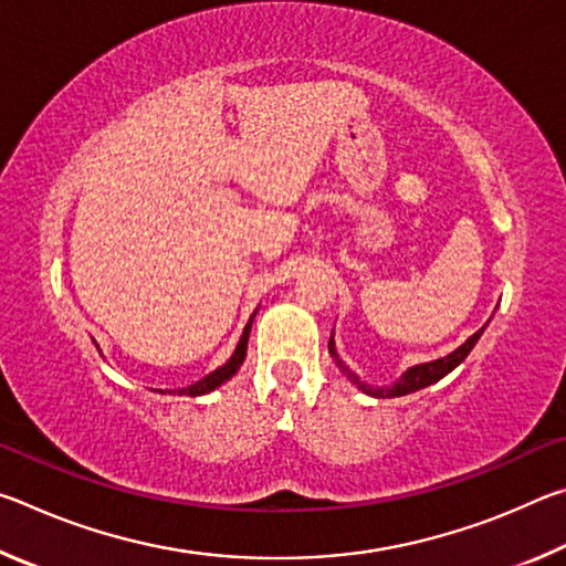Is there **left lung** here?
Listing matches in <instances>:
<instances>
[{"label": "left lung", "mask_w": 566, "mask_h": 566, "mask_svg": "<svg viewBox=\"0 0 566 566\" xmlns=\"http://www.w3.org/2000/svg\"><path fill=\"white\" fill-rule=\"evenodd\" d=\"M490 324V322H486ZM486 324L482 329H476L472 337H469L464 344H459V347L454 352H449L447 357H439L434 361H424V364H415V367H409L407 371H401V377L395 381V385H385V387H375V385H367V381H361L359 375H354V371L347 367L339 359L337 354V344H334V329H332V337H329V354L334 357V361H337V367L342 369V375H347V379L352 381V385H357V389H361L364 395H371V397H405V395H411V391H419L424 389L429 385H434V381L444 379L449 371L457 369L459 364H462L467 359V354L474 349V344L479 342V337H482V332L486 329Z\"/></svg>", "instance_id": "1"}]
</instances>
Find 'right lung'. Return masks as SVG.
<instances>
[{
  "label": "right lung",
  "mask_w": 566,
  "mask_h": 566,
  "mask_svg": "<svg viewBox=\"0 0 566 566\" xmlns=\"http://www.w3.org/2000/svg\"><path fill=\"white\" fill-rule=\"evenodd\" d=\"M254 314H256V310H254ZM254 314H252V317H249L247 327H244V332H242V337H239V342H237V349H234L232 357H229V359L222 364V367H217L214 371H209L207 377L195 381V385H189V387H185V389H177L179 395L202 397V395H207V391H214L217 387H222L224 381H229V379H232V377L237 375L239 367H242L244 357H247V342H249V332H252ZM94 344H97V342H94ZM97 349H99V347H97ZM99 354H102V349H99Z\"/></svg>",
  "instance_id": "add662e5"
}]
</instances>
